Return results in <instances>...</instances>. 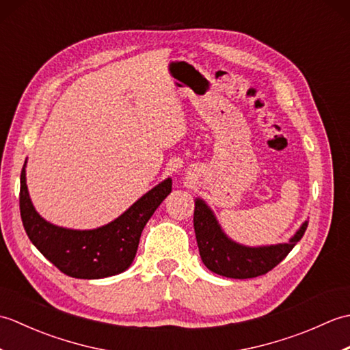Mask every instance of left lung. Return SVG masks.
Returning a JSON list of instances; mask_svg holds the SVG:
<instances>
[{"label": "left lung", "mask_w": 350, "mask_h": 350, "mask_svg": "<svg viewBox=\"0 0 350 350\" xmlns=\"http://www.w3.org/2000/svg\"><path fill=\"white\" fill-rule=\"evenodd\" d=\"M307 226L308 221H304L288 242L247 247L230 239L204 200L196 198L194 230L200 257L207 269L227 278H254L269 272L301 241Z\"/></svg>", "instance_id": "obj_1"}]
</instances>
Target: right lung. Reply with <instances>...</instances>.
Segmentation results:
<instances>
[{"instance_id": "1", "label": "right lung", "mask_w": 350, "mask_h": 350, "mask_svg": "<svg viewBox=\"0 0 350 350\" xmlns=\"http://www.w3.org/2000/svg\"><path fill=\"white\" fill-rule=\"evenodd\" d=\"M27 161L21 173L19 207L25 232L42 254L73 278L99 280L124 272L135 258L141 232L171 192V179L162 180L108 224L75 230L52 224L34 209L27 187Z\"/></svg>"}]
</instances>
